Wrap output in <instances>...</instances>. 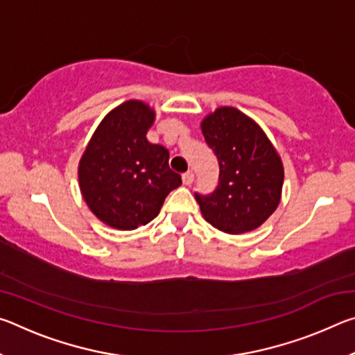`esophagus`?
I'll return each instance as SVG.
<instances>
[{
    "mask_svg": "<svg viewBox=\"0 0 355 355\" xmlns=\"http://www.w3.org/2000/svg\"><path fill=\"white\" fill-rule=\"evenodd\" d=\"M182 180H183V184H186V186H191V184H192V182H194V173H192L191 171L184 172L183 175H182Z\"/></svg>",
    "mask_w": 355,
    "mask_h": 355,
    "instance_id": "esophagus-1",
    "label": "esophagus"
}]
</instances>
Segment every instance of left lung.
Listing matches in <instances>:
<instances>
[{"label":"left lung","instance_id":"1","mask_svg":"<svg viewBox=\"0 0 355 355\" xmlns=\"http://www.w3.org/2000/svg\"><path fill=\"white\" fill-rule=\"evenodd\" d=\"M208 147L219 161L211 194L196 192L209 224L225 233L260 227L280 202L284 167L263 130L235 107H219L202 123Z\"/></svg>","mask_w":355,"mask_h":355}]
</instances>
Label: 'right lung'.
Segmentation results:
<instances>
[{"label":"right lung","instance_id":"obj_1","mask_svg":"<svg viewBox=\"0 0 355 355\" xmlns=\"http://www.w3.org/2000/svg\"><path fill=\"white\" fill-rule=\"evenodd\" d=\"M155 112L142 101H125L101 120L84 152L78 175L83 197L100 220L135 230L158 216L182 177L169 152L147 141Z\"/></svg>","mask_w":355,"mask_h":355}]
</instances>
